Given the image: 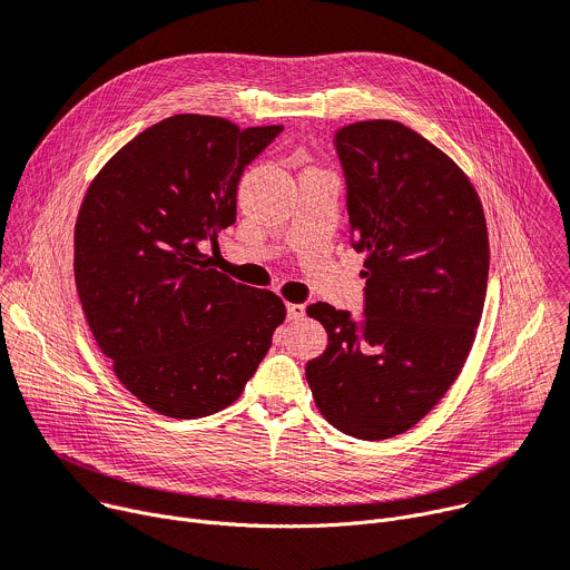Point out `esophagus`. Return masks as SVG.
<instances>
[{
  "label": "esophagus",
  "mask_w": 570,
  "mask_h": 570,
  "mask_svg": "<svg viewBox=\"0 0 570 570\" xmlns=\"http://www.w3.org/2000/svg\"><path fill=\"white\" fill-rule=\"evenodd\" d=\"M302 316H304V304H295V302L286 304V318L288 321H299Z\"/></svg>",
  "instance_id": "esophagus-1"
}]
</instances>
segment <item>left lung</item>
Listing matches in <instances>:
<instances>
[{
    "mask_svg": "<svg viewBox=\"0 0 570 570\" xmlns=\"http://www.w3.org/2000/svg\"><path fill=\"white\" fill-rule=\"evenodd\" d=\"M334 149L350 243L366 252L364 314L308 304L330 338L304 371L336 430L382 441L430 413L471 352L489 279L487 220L469 177L400 122L341 127Z\"/></svg>",
    "mask_w": 570,
    "mask_h": 570,
    "instance_id": "8db88e82",
    "label": "left lung"
}]
</instances>
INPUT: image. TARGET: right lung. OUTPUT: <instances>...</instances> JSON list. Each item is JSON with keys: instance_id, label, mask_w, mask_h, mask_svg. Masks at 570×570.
Listing matches in <instances>:
<instances>
[{"instance_id": "right-lung-1", "label": "right lung", "mask_w": 570, "mask_h": 570, "mask_svg": "<svg viewBox=\"0 0 570 570\" xmlns=\"http://www.w3.org/2000/svg\"><path fill=\"white\" fill-rule=\"evenodd\" d=\"M181 114L147 127L92 179L75 227V282L118 380L170 419L243 393L284 302L212 268L204 243L236 223L245 168L279 134Z\"/></svg>"}]
</instances>
